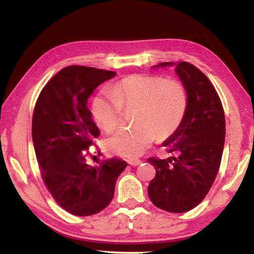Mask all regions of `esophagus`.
<instances>
[{
  "mask_svg": "<svg viewBox=\"0 0 254 254\" xmlns=\"http://www.w3.org/2000/svg\"><path fill=\"white\" fill-rule=\"evenodd\" d=\"M141 163V160H139V159H131V160H128V165L130 166H139Z\"/></svg>",
  "mask_w": 254,
  "mask_h": 254,
  "instance_id": "esophagus-1",
  "label": "esophagus"
}]
</instances>
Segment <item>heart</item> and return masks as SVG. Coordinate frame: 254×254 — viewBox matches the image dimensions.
Listing matches in <instances>:
<instances>
[{
    "mask_svg": "<svg viewBox=\"0 0 254 254\" xmlns=\"http://www.w3.org/2000/svg\"><path fill=\"white\" fill-rule=\"evenodd\" d=\"M187 107V95L182 83L157 75L127 76L112 86L111 93L94 97L92 114L105 131H112L121 119L123 109H135L131 128H120L105 140L111 152L124 158L140 157L156 135H170L182 122Z\"/></svg>",
    "mask_w": 254,
    "mask_h": 254,
    "instance_id": "obj_1",
    "label": "heart"
}]
</instances>
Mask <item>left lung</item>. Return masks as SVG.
Segmentation results:
<instances>
[{"mask_svg": "<svg viewBox=\"0 0 254 254\" xmlns=\"http://www.w3.org/2000/svg\"><path fill=\"white\" fill-rule=\"evenodd\" d=\"M174 66L187 94V107L178 127L162 143L177 157L148 159L156 168L148 195L159 208L185 213L205 198L220 169L225 117L214 86L194 65L161 63L152 68Z\"/></svg>", "mask_w": 254, "mask_h": 254, "instance_id": "1", "label": "left lung"}]
</instances>
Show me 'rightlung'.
<instances>
[{
  "mask_svg": "<svg viewBox=\"0 0 254 254\" xmlns=\"http://www.w3.org/2000/svg\"><path fill=\"white\" fill-rule=\"evenodd\" d=\"M117 72L68 66L51 78L38 97L32 118V141L41 176L55 200L77 216L107 207L115 183L127 163L112 158L89 166L86 150L100 135L87 107L98 85Z\"/></svg>",
  "mask_w": 254,
  "mask_h": 254,
  "instance_id": "right-lung-1",
  "label": "right lung"
}]
</instances>
